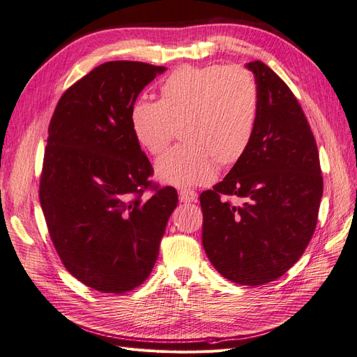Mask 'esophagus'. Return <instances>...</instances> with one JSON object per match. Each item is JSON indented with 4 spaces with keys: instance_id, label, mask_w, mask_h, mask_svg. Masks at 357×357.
I'll return each instance as SVG.
<instances>
[{
    "instance_id": "esophagus-1",
    "label": "esophagus",
    "mask_w": 357,
    "mask_h": 357,
    "mask_svg": "<svg viewBox=\"0 0 357 357\" xmlns=\"http://www.w3.org/2000/svg\"><path fill=\"white\" fill-rule=\"evenodd\" d=\"M178 198L181 202H195L198 199V193L192 189H183L178 192Z\"/></svg>"
}]
</instances>
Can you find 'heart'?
<instances>
[{
    "instance_id": "heart-1",
    "label": "heart",
    "mask_w": 357,
    "mask_h": 357,
    "mask_svg": "<svg viewBox=\"0 0 357 357\" xmlns=\"http://www.w3.org/2000/svg\"><path fill=\"white\" fill-rule=\"evenodd\" d=\"M159 101L138 98L131 129L150 155H160L180 131L181 146L160 156L156 177L167 185H207L218 162L232 167L250 149L259 119V92L252 74L226 66L181 67L160 84Z\"/></svg>"
}]
</instances>
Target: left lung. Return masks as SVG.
Wrapping results in <instances>:
<instances>
[{"instance_id":"obj_1","label":"left lung","mask_w":357,"mask_h":357,"mask_svg":"<svg viewBox=\"0 0 357 357\" xmlns=\"http://www.w3.org/2000/svg\"><path fill=\"white\" fill-rule=\"evenodd\" d=\"M259 92L250 149L211 190L201 193L202 245L234 283L282 277L304 253L317 225L323 177L314 135L287 84L261 61L248 62ZM223 195L242 198L232 206Z\"/></svg>"}]
</instances>
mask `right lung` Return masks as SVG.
<instances>
[{
    "label": "right lung",
    "instance_id": "1",
    "mask_svg": "<svg viewBox=\"0 0 357 357\" xmlns=\"http://www.w3.org/2000/svg\"><path fill=\"white\" fill-rule=\"evenodd\" d=\"M167 68L112 61L63 92L49 125L40 204L68 273L121 295L152 273L177 190L153 188V168L131 129L139 92Z\"/></svg>",
    "mask_w": 357,
    "mask_h": 357
}]
</instances>
